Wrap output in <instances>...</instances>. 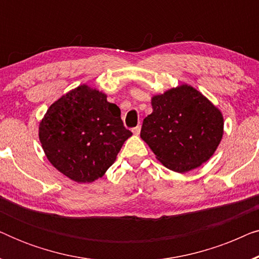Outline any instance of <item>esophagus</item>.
Segmentation results:
<instances>
[{
  "mask_svg": "<svg viewBox=\"0 0 259 259\" xmlns=\"http://www.w3.org/2000/svg\"><path fill=\"white\" fill-rule=\"evenodd\" d=\"M140 130H141L140 126H137V127H134V128H132V132H133L134 136H139Z\"/></svg>",
  "mask_w": 259,
  "mask_h": 259,
  "instance_id": "obj_1",
  "label": "esophagus"
}]
</instances>
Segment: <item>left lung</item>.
<instances>
[{
    "label": "left lung",
    "instance_id": "8db88e82",
    "mask_svg": "<svg viewBox=\"0 0 259 259\" xmlns=\"http://www.w3.org/2000/svg\"><path fill=\"white\" fill-rule=\"evenodd\" d=\"M153 112L144 119L140 137L157 159L185 173L207 161L221 143L224 119L219 109L189 84L152 98Z\"/></svg>",
    "mask_w": 259,
    "mask_h": 259
}]
</instances>
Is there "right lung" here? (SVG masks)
Here are the masks:
<instances>
[{
	"mask_svg": "<svg viewBox=\"0 0 259 259\" xmlns=\"http://www.w3.org/2000/svg\"><path fill=\"white\" fill-rule=\"evenodd\" d=\"M107 95L87 84L62 95L38 127L42 148L54 167L76 183L101 178L132 132Z\"/></svg>",
	"mask_w": 259,
	"mask_h": 259,
	"instance_id": "add662e5",
	"label": "right lung"
}]
</instances>
